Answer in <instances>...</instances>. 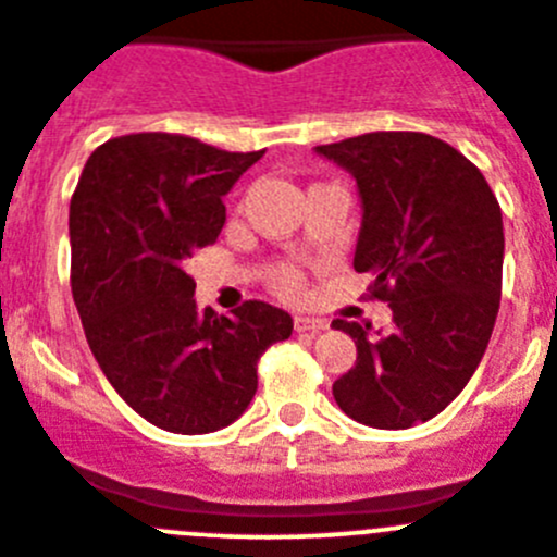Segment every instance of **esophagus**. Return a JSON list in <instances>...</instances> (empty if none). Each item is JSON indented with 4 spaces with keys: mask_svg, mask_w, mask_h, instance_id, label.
<instances>
[{
    "mask_svg": "<svg viewBox=\"0 0 557 557\" xmlns=\"http://www.w3.org/2000/svg\"><path fill=\"white\" fill-rule=\"evenodd\" d=\"M329 323L323 318H310V315H294V329L296 332H321Z\"/></svg>",
    "mask_w": 557,
    "mask_h": 557,
    "instance_id": "34e87169",
    "label": "esophagus"
}]
</instances>
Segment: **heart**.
I'll return each instance as SVG.
<instances>
[{
	"label": "heart",
	"instance_id": "1",
	"mask_svg": "<svg viewBox=\"0 0 557 557\" xmlns=\"http://www.w3.org/2000/svg\"><path fill=\"white\" fill-rule=\"evenodd\" d=\"M274 288H277L280 294H296V290H299V274L290 267H280L277 272H274Z\"/></svg>",
	"mask_w": 557,
	"mask_h": 557
}]
</instances>
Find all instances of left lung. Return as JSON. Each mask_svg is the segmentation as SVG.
Returning <instances> with one entry per match:
<instances>
[{
  "label": "left lung",
  "mask_w": 557,
  "mask_h": 557,
  "mask_svg": "<svg viewBox=\"0 0 557 557\" xmlns=\"http://www.w3.org/2000/svg\"><path fill=\"white\" fill-rule=\"evenodd\" d=\"M356 180L361 228L354 269L394 326L334 321L356 364L332 386L339 408L377 430L438 416L476 372L500 307L504 218L482 171L428 133H364L315 147Z\"/></svg>",
  "instance_id": "obj_1"
}]
</instances>
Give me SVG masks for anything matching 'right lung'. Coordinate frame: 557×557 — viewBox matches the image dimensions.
Returning a JSON list of instances; mask_svg holds the SVG:
<instances>
[{"label":"right lung","mask_w":557,"mask_h":557,"mask_svg":"<svg viewBox=\"0 0 557 557\" xmlns=\"http://www.w3.org/2000/svg\"><path fill=\"white\" fill-rule=\"evenodd\" d=\"M263 152L133 133L91 152L70 201V285L86 343L119 397L154 428H228L258 388V359L294 321L267 301L198 310L187 261L214 245L223 196Z\"/></svg>","instance_id":"right-lung-1"}]
</instances>
